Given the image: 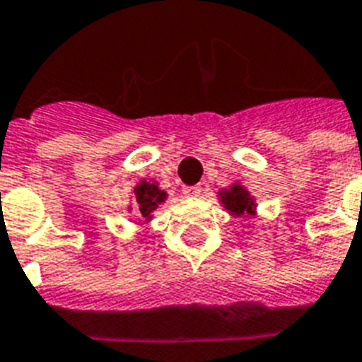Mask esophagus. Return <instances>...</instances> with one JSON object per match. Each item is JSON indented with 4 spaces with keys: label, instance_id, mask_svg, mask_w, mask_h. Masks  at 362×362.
<instances>
[{
    "label": "esophagus",
    "instance_id": "esophagus-1",
    "mask_svg": "<svg viewBox=\"0 0 362 362\" xmlns=\"http://www.w3.org/2000/svg\"><path fill=\"white\" fill-rule=\"evenodd\" d=\"M182 192H184V195H187V197H197V195L201 193V187L199 186H186L184 189H182Z\"/></svg>",
    "mask_w": 362,
    "mask_h": 362
}]
</instances>
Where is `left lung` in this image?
Here are the masks:
<instances>
[{
	"label": "left lung",
	"mask_w": 362,
	"mask_h": 362,
	"mask_svg": "<svg viewBox=\"0 0 362 362\" xmlns=\"http://www.w3.org/2000/svg\"><path fill=\"white\" fill-rule=\"evenodd\" d=\"M224 205L233 214H243L245 211H252V199H250V195L241 186H233L231 192L224 193Z\"/></svg>",
	"instance_id": "left-lung-1"
}]
</instances>
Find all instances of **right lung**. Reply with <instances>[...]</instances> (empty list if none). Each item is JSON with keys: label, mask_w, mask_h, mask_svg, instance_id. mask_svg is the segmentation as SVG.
<instances>
[{"label": "right lung", "mask_w": 362, "mask_h": 362, "mask_svg": "<svg viewBox=\"0 0 362 362\" xmlns=\"http://www.w3.org/2000/svg\"><path fill=\"white\" fill-rule=\"evenodd\" d=\"M136 205H138V214L142 218H151V212L156 211L157 205L165 201V192H161L157 187L156 182H142L138 184L136 189Z\"/></svg>", "instance_id": "obj_1"}]
</instances>
